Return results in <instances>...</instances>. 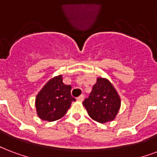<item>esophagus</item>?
<instances>
[{
    "instance_id": "obj_1",
    "label": "esophagus",
    "mask_w": 157,
    "mask_h": 157,
    "mask_svg": "<svg viewBox=\"0 0 157 157\" xmlns=\"http://www.w3.org/2000/svg\"><path fill=\"white\" fill-rule=\"evenodd\" d=\"M84 98H85L84 95H81V96H79V97H77V101H80V102H82V101H83Z\"/></svg>"
}]
</instances>
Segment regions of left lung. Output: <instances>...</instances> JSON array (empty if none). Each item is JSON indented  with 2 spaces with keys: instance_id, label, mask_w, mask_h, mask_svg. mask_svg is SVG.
<instances>
[{
  "instance_id": "obj_1",
  "label": "left lung",
  "mask_w": 157,
  "mask_h": 157,
  "mask_svg": "<svg viewBox=\"0 0 157 157\" xmlns=\"http://www.w3.org/2000/svg\"><path fill=\"white\" fill-rule=\"evenodd\" d=\"M82 104L92 120L106 123L117 117L121 107V98L108 79L98 77L90 96Z\"/></svg>"
}]
</instances>
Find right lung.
I'll return each instance as SVG.
<instances>
[{"instance_id": "obj_1", "label": "right lung", "mask_w": 157, "mask_h": 157, "mask_svg": "<svg viewBox=\"0 0 157 157\" xmlns=\"http://www.w3.org/2000/svg\"><path fill=\"white\" fill-rule=\"evenodd\" d=\"M71 90V85L63 83L62 75L49 80L36 97L38 117L46 121H54L64 117L71 102L75 101Z\"/></svg>"}]
</instances>
